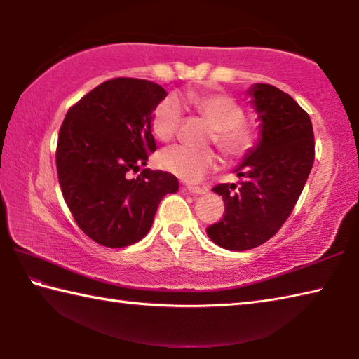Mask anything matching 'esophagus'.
Wrapping results in <instances>:
<instances>
[{"mask_svg": "<svg viewBox=\"0 0 359 359\" xmlns=\"http://www.w3.org/2000/svg\"><path fill=\"white\" fill-rule=\"evenodd\" d=\"M185 190L188 191V193H191V194H204L205 193V190L204 188H199V187H185Z\"/></svg>", "mask_w": 359, "mask_h": 359, "instance_id": "1", "label": "esophagus"}]
</instances>
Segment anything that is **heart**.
Returning <instances> with one entry per match:
<instances>
[{
  "mask_svg": "<svg viewBox=\"0 0 359 359\" xmlns=\"http://www.w3.org/2000/svg\"><path fill=\"white\" fill-rule=\"evenodd\" d=\"M185 101L215 130V142L228 158H242L255 144L253 130L244 123V111L231 96L223 93H188ZM182 121V104L175 96L158 102L151 114V131L161 141H171ZM160 165L188 184L201 182L218 168L212 150H194L175 145L160 155Z\"/></svg>",
  "mask_w": 359,
  "mask_h": 359,
  "instance_id": "heart-1",
  "label": "heart"
}]
</instances>
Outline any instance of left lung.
Returning a JSON list of instances; mask_svg holds the SVG:
<instances>
[{
  "label": "left lung",
  "instance_id": "1",
  "mask_svg": "<svg viewBox=\"0 0 359 359\" xmlns=\"http://www.w3.org/2000/svg\"><path fill=\"white\" fill-rule=\"evenodd\" d=\"M259 121V137L234 172L238 184H220L224 215L208 236L226 250L264 244L290 217L313 166L315 142L307 112L282 90L253 83L247 90Z\"/></svg>",
  "mask_w": 359,
  "mask_h": 359
}]
</instances>
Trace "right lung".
I'll use <instances>...</instances> for the list:
<instances>
[{
    "label": "right lung",
    "mask_w": 359,
    "mask_h": 359,
    "mask_svg": "<svg viewBox=\"0 0 359 359\" xmlns=\"http://www.w3.org/2000/svg\"><path fill=\"white\" fill-rule=\"evenodd\" d=\"M166 90L142 79L102 82L72 106L60 128L57 171L66 204L85 234L121 248L141 241L158 204L177 193L175 175L144 168L156 150L151 114Z\"/></svg>",
    "instance_id": "right-lung-1"
}]
</instances>
